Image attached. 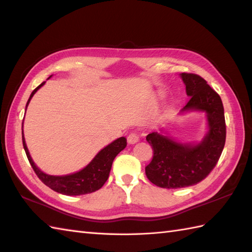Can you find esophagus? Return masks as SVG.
<instances>
[{
    "mask_svg": "<svg viewBox=\"0 0 252 252\" xmlns=\"http://www.w3.org/2000/svg\"><path fill=\"white\" fill-rule=\"evenodd\" d=\"M127 141H128V143H130V145H133V143H136V142L139 141V136H138L137 132L132 131V132L129 133V135H128Z\"/></svg>",
    "mask_w": 252,
    "mask_h": 252,
    "instance_id": "34e87169",
    "label": "esophagus"
}]
</instances>
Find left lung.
<instances>
[{"label":"left lung","mask_w":252,"mask_h":252,"mask_svg":"<svg viewBox=\"0 0 252 252\" xmlns=\"http://www.w3.org/2000/svg\"><path fill=\"white\" fill-rule=\"evenodd\" d=\"M181 77L189 96L182 112H205L209 131L197 145L177 142L157 131L147 136L153 158L146 166V175L152 184L167 189L192 186L207 177L217 165L226 139L220 96L199 75L182 73Z\"/></svg>","instance_id":"left-lung-1"}]
</instances>
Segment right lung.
Here are the masks:
<instances>
[{
	"label": "right lung",
	"instance_id": "add662e5",
	"mask_svg": "<svg viewBox=\"0 0 252 252\" xmlns=\"http://www.w3.org/2000/svg\"><path fill=\"white\" fill-rule=\"evenodd\" d=\"M50 77H52V75ZM44 84L45 81L39 85L37 88L32 92L27 104H26V109H27L29 102L32 100L33 94ZM22 135L23 146L25 149L26 156H27L30 165L33 168L34 173L37 174L40 181L44 185H47V186L52 189V190L60 192L62 194H66V196H79V194L91 193L95 190H99V189L105 184L107 178H109L112 163L114 161L115 157L119 155L122 150H124L125 147L127 146L126 138L121 137L119 139L114 140L111 142L110 145H107L105 148L102 149V150L94 158V160H92L85 168L80 169L79 172L64 176H53L43 173L37 165H35L32 157H30L28 148L26 146L24 130L22 131Z\"/></svg>",
	"mask_w": 252,
	"mask_h": 252
}]
</instances>
